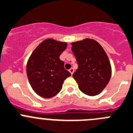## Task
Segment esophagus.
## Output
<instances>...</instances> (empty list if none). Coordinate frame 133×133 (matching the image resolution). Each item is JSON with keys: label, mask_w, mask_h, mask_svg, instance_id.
I'll use <instances>...</instances> for the list:
<instances>
[{"label": "esophagus", "mask_w": 133, "mask_h": 133, "mask_svg": "<svg viewBox=\"0 0 133 133\" xmlns=\"http://www.w3.org/2000/svg\"><path fill=\"white\" fill-rule=\"evenodd\" d=\"M74 69H72V68H71V69H69V72H70V73L72 74V75L73 73H74Z\"/></svg>", "instance_id": "esophagus-1"}]
</instances>
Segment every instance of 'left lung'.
I'll list each match as a JSON object with an SVG mask.
<instances>
[{
    "mask_svg": "<svg viewBox=\"0 0 133 133\" xmlns=\"http://www.w3.org/2000/svg\"><path fill=\"white\" fill-rule=\"evenodd\" d=\"M78 68L73 74L79 90L89 96L101 93L107 87L112 74L108 55L96 40L85 38L71 43Z\"/></svg>",
    "mask_w": 133,
    "mask_h": 133,
    "instance_id": "left-lung-1",
    "label": "left lung"
}]
</instances>
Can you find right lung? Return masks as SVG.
<instances>
[{
	"label": "right lung",
	"mask_w": 133,
	"mask_h": 133,
	"mask_svg": "<svg viewBox=\"0 0 133 133\" xmlns=\"http://www.w3.org/2000/svg\"><path fill=\"white\" fill-rule=\"evenodd\" d=\"M67 43L47 38L35 49L26 63L31 88L41 97L50 98L60 92L63 82L71 74L64 68L59 56Z\"/></svg>",
	"instance_id": "1"
}]
</instances>
